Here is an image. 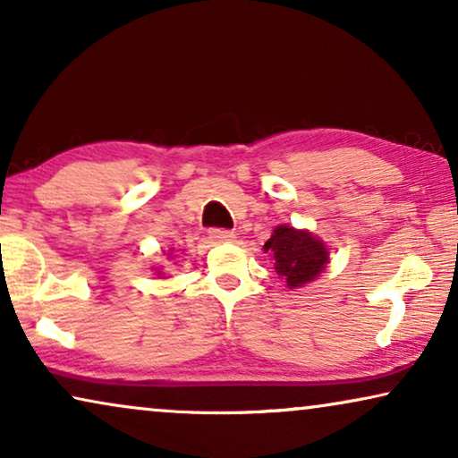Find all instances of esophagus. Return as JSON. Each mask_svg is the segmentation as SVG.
Instances as JSON below:
<instances>
[{"label":"esophagus","instance_id":"34e87169","mask_svg":"<svg viewBox=\"0 0 458 458\" xmlns=\"http://www.w3.org/2000/svg\"><path fill=\"white\" fill-rule=\"evenodd\" d=\"M210 237L212 242L216 243H227V242H233V231L229 229H210Z\"/></svg>","mask_w":458,"mask_h":458}]
</instances>
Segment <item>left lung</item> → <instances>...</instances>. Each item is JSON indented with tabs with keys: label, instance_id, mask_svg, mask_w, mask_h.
I'll return each mask as SVG.
<instances>
[{
	"label": "left lung",
	"instance_id": "obj_1",
	"mask_svg": "<svg viewBox=\"0 0 458 458\" xmlns=\"http://www.w3.org/2000/svg\"><path fill=\"white\" fill-rule=\"evenodd\" d=\"M265 250H271L275 271L290 287H300L318 277L329 260L327 248L309 231H296L287 225L273 231Z\"/></svg>",
	"mask_w": 458,
	"mask_h": 458
}]
</instances>
